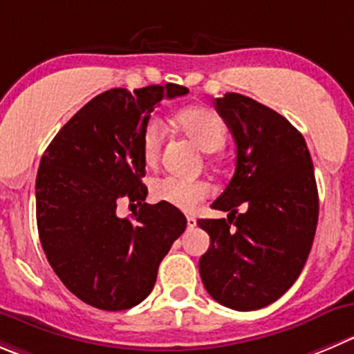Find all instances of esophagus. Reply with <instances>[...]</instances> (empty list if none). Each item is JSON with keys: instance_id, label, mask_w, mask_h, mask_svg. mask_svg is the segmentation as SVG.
Returning a JSON list of instances; mask_svg holds the SVG:
<instances>
[{"instance_id": "obj_1", "label": "esophagus", "mask_w": 354, "mask_h": 354, "mask_svg": "<svg viewBox=\"0 0 354 354\" xmlns=\"http://www.w3.org/2000/svg\"><path fill=\"white\" fill-rule=\"evenodd\" d=\"M187 227H189V230H194V227H196V218L187 217Z\"/></svg>"}]
</instances>
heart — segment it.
<instances>
[{
  "label": "heart",
  "mask_w": 354,
  "mask_h": 354,
  "mask_svg": "<svg viewBox=\"0 0 354 354\" xmlns=\"http://www.w3.org/2000/svg\"><path fill=\"white\" fill-rule=\"evenodd\" d=\"M175 123L184 136L189 137L201 151L215 153L225 142V124L214 109L205 106L186 107L175 116ZM165 140V127L158 118H151L144 124L140 147L146 165H154L160 158ZM151 194L156 201L167 203L179 210L191 212L200 201L210 194V186L203 180H186L179 177H161L151 186Z\"/></svg>",
  "instance_id": "obj_1"
}]
</instances>
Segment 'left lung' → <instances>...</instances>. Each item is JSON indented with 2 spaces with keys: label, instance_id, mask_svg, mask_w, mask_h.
<instances>
[{
  "label": "left lung",
  "instance_id": "obj_1",
  "mask_svg": "<svg viewBox=\"0 0 354 354\" xmlns=\"http://www.w3.org/2000/svg\"><path fill=\"white\" fill-rule=\"evenodd\" d=\"M215 107L236 142V170L212 205L227 218L198 221L210 234L200 276L218 304L254 311L280 299L308 261L319 207L315 170L287 118L240 93ZM241 203L248 210L238 214Z\"/></svg>",
  "mask_w": 354,
  "mask_h": 354
}]
</instances>
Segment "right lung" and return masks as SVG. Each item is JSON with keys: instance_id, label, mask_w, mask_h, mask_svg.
<instances>
[{"instance_id": "right-lung-1", "label": "right lung", "mask_w": 354, "mask_h": 354, "mask_svg": "<svg viewBox=\"0 0 354 354\" xmlns=\"http://www.w3.org/2000/svg\"><path fill=\"white\" fill-rule=\"evenodd\" d=\"M167 83L93 97L59 130L36 177V221L41 247L60 281L86 304L123 311L142 302L158 266L186 230L179 208L147 205L140 136L163 99L186 95ZM121 199L140 210L115 215Z\"/></svg>"}]
</instances>
